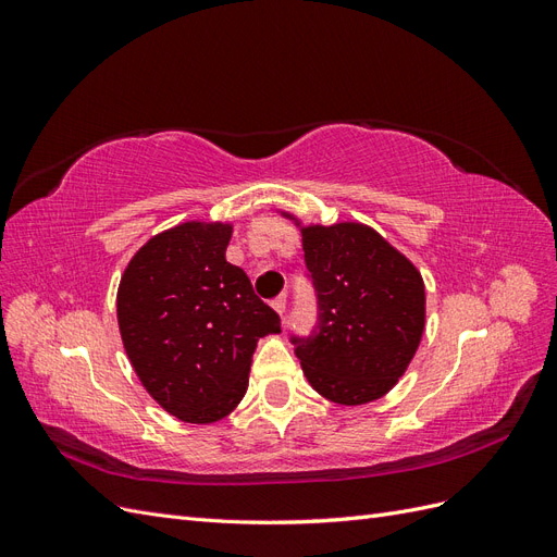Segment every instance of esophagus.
Listing matches in <instances>:
<instances>
[{
  "label": "esophagus",
  "mask_w": 557,
  "mask_h": 557,
  "mask_svg": "<svg viewBox=\"0 0 557 557\" xmlns=\"http://www.w3.org/2000/svg\"><path fill=\"white\" fill-rule=\"evenodd\" d=\"M272 307H274L276 313L283 315V313H285V295H278V297L272 301Z\"/></svg>",
  "instance_id": "1"
}]
</instances>
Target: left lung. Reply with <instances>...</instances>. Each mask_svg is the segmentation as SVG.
I'll return each mask as SVG.
<instances>
[{"label":"left lung","mask_w":557,"mask_h":557,"mask_svg":"<svg viewBox=\"0 0 557 557\" xmlns=\"http://www.w3.org/2000/svg\"><path fill=\"white\" fill-rule=\"evenodd\" d=\"M318 320L290 334L313 391L336 404L383 397L407 372L425 327L418 269L372 227L339 223L301 230Z\"/></svg>","instance_id":"obj_1"}]
</instances>
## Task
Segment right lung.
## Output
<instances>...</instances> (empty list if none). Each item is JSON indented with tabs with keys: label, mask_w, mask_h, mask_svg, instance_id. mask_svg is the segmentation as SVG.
<instances>
[{
	"label": "right lung",
	"mask_w": 557,
	"mask_h": 557,
	"mask_svg": "<svg viewBox=\"0 0 557 557\" xmlns=\"http://www.w3.org/2000/svg\"><path fill=\"white\" fill-rule=\"evenodd\" d=\"M230 237L223 223L166 230L132 258L117 288L134 372L185 423H213L237 407L258 339L281 332L278 313L225 260Z\"/></svg>",
	"instance_id": "1"
}]
</instances>
